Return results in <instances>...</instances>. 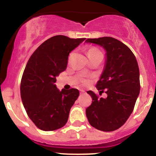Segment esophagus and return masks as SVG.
<instances>
[{
  "mask_svg": "<svg viewBox=\"0 0 156 156\" xmlns=\"http://www.w3.org/2000/svg\"><path fill=\"white\" fill-rule=\"evenodd\" d=\"M84 92H84V91H83V90H81V91H80V94H83V93H84Z\"/></svg>",
  "mask_w": 156,
  "mask_h": 156,
  "instance_id": "1",
  "label": "esophagus"
}]
</instances>
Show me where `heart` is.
<instances>
[{
    "mask_svg": "<svg viewBox=\"0 0 156 156\" xmlns=\"http://www.w3.org/2000/svg\"><path fill=\"white\" fill-rule=\"evenodd\" d=\"M97 51H98V49H96V48H90V49H89V51H88V52H87V53H90V52Z\"/></svg>",
    "mask_w": 156,
    "mask_h": 156,
    "instance_id": "b5f03b06",
    "label": "heart"
}]
</instances>
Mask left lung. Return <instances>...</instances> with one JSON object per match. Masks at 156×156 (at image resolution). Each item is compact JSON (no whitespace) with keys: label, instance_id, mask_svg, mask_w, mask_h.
<instances>
[{"label":"left lung","instance_id":"obj_1","mask_svg":"<svg viewBox=\"0 0 156 156\" xmlns=\"http://www.w3.org/2000/svg\"><path fill=\"white\" fill-rule=\"evenodd\" d=\"M87 43L98 44L105 51V61L96 88L105 89L107 98H98L92 91L87 93L92 103L86 109L89 124L103 131H113L125 124L133 112L140 92L139 69L130 48L113 37L87 39Z\"/></svg>","mask_w":156,"mask_h":156}]
</instances>
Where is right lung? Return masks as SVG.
I'll use <instances>...</instances> for the list:
<instances>
[{
  "label": "right lung",
  "instance_id": "obj_1",
  "mask_svg": "<svg viewBox=\"0 0 156 156\" xmlns=\"http://www.w3.org/2000/svg\"><path fill=\"white\" fill-rule=\"evenodd\" d=\"M85 39L62 35L51 37L39 46L26 64L21 80V98L27 114L40 130H55L67 123L79 91H60L55 83L67 68L70 52Z\"/></svg>",
  "mask_w": 156,
  "mask_h": 156
}]
</instances>
